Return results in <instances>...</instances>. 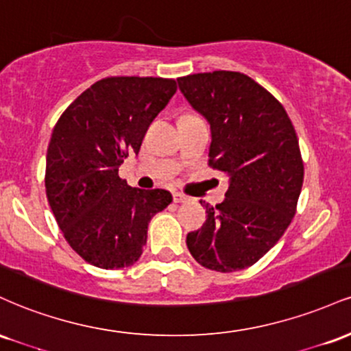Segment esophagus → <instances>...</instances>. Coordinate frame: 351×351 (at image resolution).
Instances as JSON below:
<instances>
[{"label":"esophagus","instance_id":"obj_1","mask_svg":"<svg viewBox=\"0 0 351 351\" xmlns=\"http://www.w3.org/2000/svg\"><path fill=\"white\" fill-rule=\"evenodd\" d=\"M173 201H175V203H186L189 198L186 195H183V193H173Z\"/></svg>","mask_w":351,"mask_h":351}]
</instances>
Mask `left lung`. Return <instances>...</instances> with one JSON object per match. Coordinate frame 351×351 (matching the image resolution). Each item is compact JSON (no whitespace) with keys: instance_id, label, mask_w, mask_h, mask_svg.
<instances>
[{"instance_id":"left-lung-1","label":"left lung","mask_w":351,"mask_h":351,"mask_svg":"<svg viewBox=\"0 0 351 351\" xmlns=\"http://www.w3.org/2000/svg\"><path fill=\"white\" fill-rule=\"evenodd\" d=\"M178 86L211 125L209 167L229 178L226 199L206 206V223L189 232L186 245L211 271L251 267L297 211L304 162L295 128L279 100L241 72L184 75Z\"/></svg>"}]
</instances>
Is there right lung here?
<instances>
[{"instance_id": "1", "label": "right lung", "mask_w": 351, "mask_h": 351, "mask_svg": "<svg viewBox=\"0 0 351 351\" xmlns=\"http://www.w3.org/2000/svg\"><path fill=\"white\" fill-rule=\"evenodd\" d=\"M176 92L175 79L115 75L84 90L59 117L46 156V195L75 252L100 269L135 264L148 223L173 198L128 186L119 167Z\"/></svg>"}]
</instances>
